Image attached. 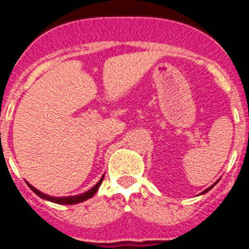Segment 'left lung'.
<instances>
[{
    "mask_svg": "<svg viewBox=\"0 0 249 249\" xmlns=\"http://www.w3.org/2000/svg\"><path fill=\"white\" fill-rule=\"evenodd\" d=\"M215 184H217V182H215V183H214V184H212V185H211V187H210V188H207V189H206V190H203V192L201 193V194H205V193H207V192H208V190H211V189H212V188H213V187H214V185H215Z\"/></svg>",
    "mask_w": 249,
    "mask_h": 249,
    "instance_id": "8db88e82",
    "label": "left lung"
}]
</instances>
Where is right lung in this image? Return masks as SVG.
I'll return each mask as SVG.
<instances>
[{"mask_svg": "<svg viewBox=\"0 0 249 249\" xmlns=\"http://www.w3.org/2000/svg\"><path fill=\"white\" fill-rule=\"evenodd\" d=\"M102 180H104V177L101 178V179L99 180V183H97L95 187H92L91 189L88 190V192L83 193V194L80 195H76V196H67V197H54V196H49V195H46L43 194V193H41L39 190H37L36 188L32 187L31 184H29V187L31 188L32 192L35 193V194L38 195L39 197H42V199L44 200H48V201H52V202H55V203H59V205H73V203H79V202H83L85 201V200L90 199V197H92L95 195V193L97 192V189L100 188V185H101Z\"/></svg>", "mask_w": 249, "mask_h": 249, "instance_id": "1", "label": "right lung"}]
</instances>
